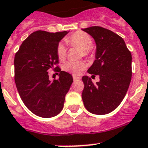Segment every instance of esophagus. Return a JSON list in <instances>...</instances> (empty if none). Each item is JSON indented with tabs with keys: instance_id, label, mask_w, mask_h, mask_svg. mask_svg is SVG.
I'll return each instance as SVG.
<instances>
[{
	"instance_id": "obj_1",
	"label": "esophagus",
	"mask_w": 148,
	"mask_h": 148,
	"mask_svg": "<svg viewBox=\"0 0 148 148\" xmlns=\"http://www.w3.org/2000/svg\"><path fill=\"white\" fill-rule=\"evenodd\" d=\"M73 79H74V80H77L80 79V77L77 76H76V75H73Z\"/></svg>"
}]
</instances>
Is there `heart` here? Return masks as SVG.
Segmentation results:
<instances>
[{"label":"heart","instance_id":"1","mask_svg":"<svg viewBox=\"0 0 148 148\" xmlns=\"http://www.w3.org/2000/svg\"><path fill=\"white\" fill-rule=\"evenodd\" d=\"M65 41L71 46H76L80 47L83 50V55L84 56H91L93 55L92 49V38L90 35L84 32H76L65 39ZM57 56L60 60H64L66 57V48L62 43H60L57 46ZM86 68V63L83 61L74 62L69 61L64 65V70L69 71L74 74H80L82 70Z\"/></svg>","mask_w":148,"mask_h":148}]
</instances>
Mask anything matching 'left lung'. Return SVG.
I'll return each mask as SVG.
<instances>
[{
    "label": "left lung",
    "instance_id": "obj_1",
    "mask_svg": "<svg viewBox=\"0 0 148 148\" xmlns=\"http://www.w3.org/2000/svg\"><path fill=\"white\" fill-rule=\"evenodd\" d=\"M91 35L96 44L95 60L88 69L92 76L99 75L94 84L84 76L82 99L86 110L103 115L113 111L124 99L132 78V55L118 34L99 26L82 29Z\"/></svg>",
    "mask_w": 148,
    "mask_h": 148
}]
</instances>
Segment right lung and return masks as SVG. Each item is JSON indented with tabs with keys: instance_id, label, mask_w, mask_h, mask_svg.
<instances>
[{
	"instance_id": "1",
	"label": "right lung",
	"mask_w": 148,
	"mask_h": 148,
	"mask_svg": "<svg viewBox=\"0 0 148 148\" xmlns=\"http://www.w3.org/2000/svg\"><path fill=\"white\" fill-rule=\"evenodd\" d=\"M68 32H33L15 55V82L18 94L28 110L40 117H53L62 111L73 83L69 73L55 67L59 63L57 46ZM49 69L60 72L59 79L49 80Z\"/></svg>"
}]
</instances>
